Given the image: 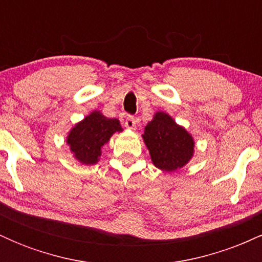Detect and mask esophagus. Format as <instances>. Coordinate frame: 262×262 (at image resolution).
<instances>
[{
    "instance_id": "1",
    "label": "esophagus",
    "mask_w": 262,
    "mask_h": 262,
    "mask_svg": "<svg viewBox=\"0 0 262 262\" xmlns=\"http://www.w3.org/2000/svg\"><path fill=\"white\" fill-rule=\"evenodd\" d=\"M125 127L129 129H135V127H137V121H135L133 116H128L125 118Z\"/></svg>"
}]
</instances>
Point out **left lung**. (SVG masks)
<instances>
[{
    "label": "left lung",
    "mask_w": 262,
    "mask_h": 262,
    "mask_svg": "<svg viewBox=\"0 0 262 262\" xmlns=\"http://www.w3.org/2000/svg\"><path fill=\"white\" fill-rule=\"evenodd\" d=\"M143 139L148 146L152 164L164 171L181 169L193 155L194 141L185 128L164 112H158L144 130Z\"/></svg>",
    "instance_id": "left-lung-1"
}]
</instances>
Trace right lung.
<instances>
[{"label": "right lung", "mask_w": 262, "mask_h": 262, "mask_svg": "<svg viewBox=\"0 0 262 262\" xmlns=\"http://www.w3.org/2000/svg\"><path fill=\"white\" fill-rule=\"evenodd\" d=\"M116 132H122L118 119L107 118L95 111L71 129L66 143L77 160L92 165L98 161L102 146Z\"/></svg>", "instance_id": "right-lung-1"}]
</instances>
